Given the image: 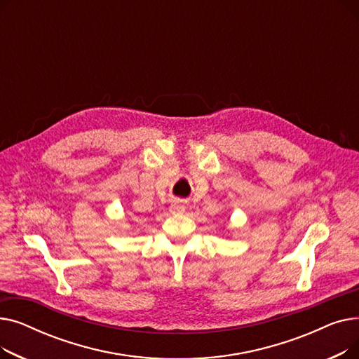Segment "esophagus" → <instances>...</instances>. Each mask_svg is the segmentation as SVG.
Wrapping results in <instances>:
<instances>
[{"label":"esophagus","mask_w":359,"mask_h":359,"mask_svg":"<svg viewBox=\"0 0 359 359\" xmlns=\"http://www.w3.org/2000/svg\"><path fill=\"white\" fill-rule=\"evenodd\" d=\"M186 211V206L180 202H175L172 206H170V212H172L173 215H180Z\"/></svg>","instance_id":"obj_1"}]
</instances>
